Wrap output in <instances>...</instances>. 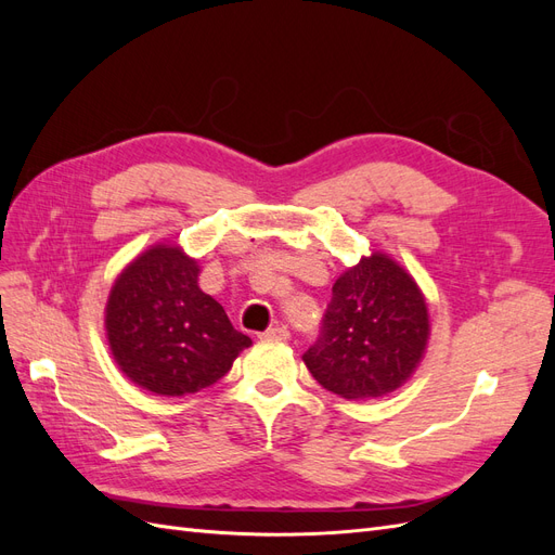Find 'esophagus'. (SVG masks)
Masks as SVG:
<instances>
[{
  "label": "esophagus",
  "mask_w": 555,
  "mask_h": 555,
  "mask_svg": "<svg viewBox=\"0 0 555 555\" xmlns=\"http://www.w3.org/2000/svg\"><path fill=\"white\" fill-rule=\"evenodd\" d=\"M266 340H289V328L287 326H273L263 333Z\"/></svg>",
  "instance_id": "esophagus-1"
}]
</instances>
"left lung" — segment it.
<instances>
[{
  "label": "left lung",
  "mask_w": 555,
  "mask_h": 555,
  "mask_svg": "<svg viewBox=\"0 0 555 555\" xmlns=\"http://www.w3.org/2000/svg\"><path fill=\"white\" fill-rule=\"evenodd\" d=\"M428 335L422 289L405 268L375 251L335 280L322 331L304 361L340 398H379L410 379Z\"/></svg>",
  "instance_id": "8db88e82"
}]
</instances>
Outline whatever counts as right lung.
<instances>
[{"label": "right lung", "mask_w": 555, "mask_h": 555, "mask_svg": "<svg viewBox=\"0 0 555 555\" xmlns=\"http://www.w3.org/2000/svg\"><path fill=\"white\" fill-rule=\"evenodd\" d=\"M198 263L178 245H153L117 275L106 304L115 363L157 396H188L222 379L247 335L198 289Z\"/></svg>", "instance_id": "1"}]
</instances>
